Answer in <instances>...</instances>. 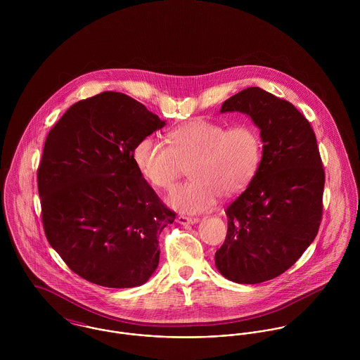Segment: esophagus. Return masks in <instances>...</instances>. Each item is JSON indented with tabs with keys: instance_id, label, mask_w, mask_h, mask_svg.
<instances>
[{
	"instance_id": "1",
	"label": "esophagus",
	"mask_w": 360,
	"mask_h": 360,
	"mask_svg": "<svg viewBox=\"0 0 360 360\" xmlns=\"http://www.w3.org/2000/svg\"><path fill=\"white\" fill-rule=\"evenodd\" d=\"M198 217H188V216H179L177 217V223L179 224H183V226H187V224H195L198 223Z\"/></svg>"
}]
</instances>
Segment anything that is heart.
<instances>
[{
  "instance_id": "obj_1",
  "label": "heart",
  "mask_w": 360,
  "mask_h": 360,
  "mask_svg": "<svg viewBox=\"0 0 360 360\" xmlns=\"http://www.w3.org/2000/svg\"><path fill=\"white\" fill-rule=\"evenodd\" d=\"M169 143L148 136L137 143L133 160L155 187L167 188L188 165V181L176 184L166 204L181 213H201L217 197L241 194L257 176L262 162L259 131L248 123L231 127L205 119L187 122L169 134Z\"/></svg>"
}]
</instances>
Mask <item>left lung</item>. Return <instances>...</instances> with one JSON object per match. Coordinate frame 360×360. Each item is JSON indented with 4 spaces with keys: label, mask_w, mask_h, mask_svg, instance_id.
Wrapping results in <instances>:
<instances>
[{
    "label": "left lung",
    "mask_w": 360,
    "mask_h": 360,
    "mask_svg": "<svg viewBox=\"0 0 360 360\" xmlns=\"http://www.w3.org/2000/svg\"><path fill=\"white\" fill-rule=\"evenodd\" d=\"M220 112L250 116L263 146L257 176L226 209L227 236L214 264L230 281L257 284L284 273L313 243L324 170L316 136L292 103L250 87L226 100Z\"/></svg>",
    "instance_id": "1"
}]
</instances>
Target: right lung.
<instances>
[{
	"label": "right lung",
	"instance_id": "obj_1",
	"mask_svg": "<svg viewBox=\"0 0 360 360\" xmlns=\"http://www.w3.org/2000/svg\"><path fill=\"white\" fill-rule=\"evenodd\" d=\"M160 120L131 97L103 91L72 105L49 133L37 172L43 226L72 271L108 288L143 285L159 234L176 214L133 160Z\"/></svg>",
	"mask_w": 360,
	"mask_h": 360
}]
</instances>
